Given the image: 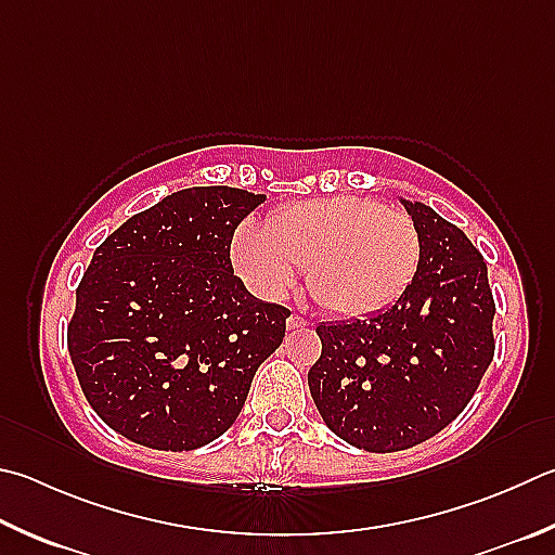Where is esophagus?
I'll return each instance as SVG.
<instances>
[{
    "label": "esophagus",
    "mask_w": 555,
    "mask_h": 555,
    "mask_svg": "<svg viewBox=\"0 0 555 555\" xmlns=\"http://www.w3.org/2000/svg\"><path fill=\"white\" fill-rule=\"evenodd\" d=\"M308 325V322L304 320V318H300V315H291L288 320H286V327L288 330H304Z\"/></svg>",
    "instance_id": "obj_1"
}]
</instances>
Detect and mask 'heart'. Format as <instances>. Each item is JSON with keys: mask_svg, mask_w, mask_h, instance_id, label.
Listing matches in <instances>:
<instances>
[{"mask_svg": "<svg viewBox=\"0 0 555 555\" xmlns=\"http://www.w3.org/2000/svg\"><path fill=\"white\" fill-rule=\"evenodd\" d=\"M230 257L261 298H284L308 269L318 306L359 318L405 294L420 264V233L408 214L371 198H312L274 210L267 225L247 220Z\"/></svg>", "mask_w": 555, "mask_h": 555, "instance_id": "1", "label": "heart"}]
</instances>
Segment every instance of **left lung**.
<instances>
[{
	"mask_svg": "<svg viewBox=\"0 0 555 555\" xmlns=\"http://www.w3.org/2000/svg\"><path fill=\"white\" fill-rule=\"evenodd\" d=\"M400 204L420 233L415 279L366 320L318 325L322 354L308 371L322 422L374 453L422 444L451 425L495 354V304L480 251L435 208Z\"/></svg>",
	"mask_w": 555,
	"mask_h": 555,
	"instance_id": "obj_1",
	"label": "left lung"
}]
</instances>
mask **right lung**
I'll return each mask as SVG.
<instances>
[{
	"mask_svg": "<svg viewBox=\"0 0 555 555\" xmlns=\"http://www.w3.org/2000/svg\"><path fill=\"white\" fill-rule=\"evenodd\" d=\"M264 201L181 189L96 247L67 349L89 405L120 437L191 451L233 427L291 315L251 296L230 264L237 225Z\"/></svg>",
	"mask_w": 555,
	"mask_h": 555,
	"instance_id": "1",
	"label": "right lung"
}]
</instances>
